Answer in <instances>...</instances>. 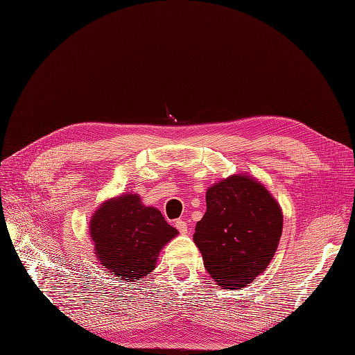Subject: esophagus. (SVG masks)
<instances>
[{
	"label": "esophagus",
	"mask_w": 355,
	"mask_h": 355,
	"mask_svg": "<svg viewBox=\"0 0 355 355\" xmlns=\"http://www.w3.org/2000/svg\"><path fill=\"white\" fill-rule=\"evenodd\" d=\"M175 227L178 229V232L181 233V234H185L189 232V226H187V223H185L184 220H181V218H178V220H175Z\"/></svg>",
	"instance_id": "34e87169"
}]
</instances>
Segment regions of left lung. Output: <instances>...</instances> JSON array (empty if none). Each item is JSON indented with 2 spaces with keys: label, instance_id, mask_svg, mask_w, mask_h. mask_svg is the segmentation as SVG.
<instances>
[{
  "label": "left lung",
  "instance_id": "obj_1",
  "mask_svg": "<svg viewBox=\"0 0 355 355\" xmlns=\"http://www.w3.org/2000/svg\"><path fill=\"white\" fill-rule=\"evenodd\" d=\"M206 202V214L194 233L204 268L221 288H243L266 269L277 249L284 226L281 207L248 175L214 184Z\"/></svg>",
  "mask_w": 355,
  "mask_h": 355
}]
</instances>
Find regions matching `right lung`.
<instances>
[{"mask_svg": "<svg viewBox=\"0 0 355 355\" xmlns=\"http://www.w3.org/2000/svg\"><path fill=\"white\" fill-rule=\"evenodd\" d=\"M177 233L159 210L142 206L137 194L106 201L90 221L99 262L121 282H138L151 273L159 250Z\"/></svg>", "mask_w": 355, "mask_h": 355, "instance_id": "obj_1", "label": "right lung"}]
</instances>
